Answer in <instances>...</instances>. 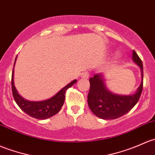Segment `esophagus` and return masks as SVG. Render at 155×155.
Listing matches in <instances>:
<instances>
[{"label":"esophagus","instance_id":"esophagus-1","mask_svg":"<svg viewBox=\"0 0 155 155\" xmlns=\"http://www.w3.org/2000/svg\"><path fill=\"white\" fill-rule=\"evenodd\" d=\"M81 77L83 78V79H88L89 78V73L88 72H84L82 73V76H81Z\"/></svg>","mask_w":155,"mask_h":155}]
</instances>
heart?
Here are the masks:
<instances>
[{
	"instance_id": "1",
	"label": "heart",
	"mask_w": 155,
	"mask_h": 155,
	"mask_svg": "<svg viewBox=\"0 0 155 155\" xmlns=\"http://www.w3.org/2000/svg\"><path fill=\"white\" fill-rule=\"evenodd\" d=\"M118 58V55H116V56H115V58Z\"/></svg>"
}]
</instances>
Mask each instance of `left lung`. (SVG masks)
<instances>
[{"mask_svg": "<svg viewBox=\"0 0 155 155\" xmlns=\"http://www.w3.org/2000/svg\"><path fill=\"white\" fill-rule=\"evenodd\" d=\"M133 61L140 67L142 80L137 91L132 95H119L114 94L106 87L103 75L99 73L91 77L90 91L87 95V104L91 110L103 120H114L123 116L137 103L143 91V63L136 52L133 50Z\"/></svg>", "mask_w": 155, "mask_h": 155, "instance_id": "obj_1", "label": "left lung"}]
</instances>
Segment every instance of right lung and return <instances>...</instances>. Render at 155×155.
<instances>
[{"label": "right lung", "instance_id": "obj_1", "mask_svg": "<svg viewBox=\"0 0 155 155\" xmlns=\"http://www.w3.org/2000/svg\"><path fill=\"white\" fill-rule=\"evenodd\" d=\"M17 58V56H16ZM16 58L15 60V64ZM14 64V66H15ZM76 82V79L70 82L61 89L56 95L51 98L43 101H29L21 97L14 84V68L12 75V91L15 101L19 107L29 116L38 120H45L56 114L62 107L64 102L65 92L69 87Z\"/></svg>", "mask_w": 155, "mask_h": 155}]
</instances>
